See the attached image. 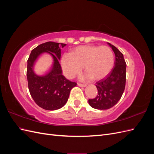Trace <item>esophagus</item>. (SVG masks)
I'll use <instances>...</instances> for the list:
<instances>
[{
  "mask_svg": "<svg viewBox=\"0 0 154 154\" xmlns=\"http://www.w3.org/2000/svg\"><path fill=\"white\" fill-rule=\"evenodd\" d=\"M78 85L79 87H85L87 86V85H84V84H82V83H78Z\"/></svg>",
  "mask_w": 154,
  "mask_h": 154,
  "instance_id": "34e87169",
  "label": "esophagus"
}]
</instances>
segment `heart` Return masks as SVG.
I'll return each mask as SVG.
<instances>
[{"instance_id":"b5f03b06","label":"heart","mask_w":154,"mask_h":154,"mask_svg":"<svg viewBox=\"0 0 154 154\" xmlns=\"http://www.w3.org/2000/svg\"><path fill=\"white\" fill-rule=\"evenodd\" d=\"M114 65V55L107 46L85 45L74 48L61 58L64 75L72 78L80 74L84 67L85 78L99 80L111 72Z\"/></svg>"}]
</instances>
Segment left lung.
<instances>
[{
    "label": "left lung",
    "mask_w": 154,
    "mask_h": 154,
    "mask_svg": "<svg viewBox=\"0 0 154 154\" xmlns=\"http://www.w3.org/2000/svg\"><path fill=\"white\" fill-rule=\"evenodd\" d=\"M107 44L115 54L114 67L105 78L96 83L97 96L88 100L90 106L98 110H106L114 106L122 97L125 87L127 65L123 54L114 45Z\"/></svg>",
    "instance_id": "left-lung-1"
}]
</instances>
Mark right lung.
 Returning <instances> with one entry per match:
<instances>
[{
	"mask_svg": "<svg viewBox=\"0 0 154 154\" xmlns=\"http://www.w3.org/2000/svg\"><path fill=\"white\" fill-rule=\"evenodd\" d=\"M66 45L53 42L42 44L31 51L27 60V78L29 92L35 103L45 110H55L63 107L67 103L71 90L77 85L62 75L59 61L61 48ZM44 53L52 57L53 63L47 72L39 75L34 72V65Z\"/></svg>",
	"mask_w": 154,
	"mask_h": 154,
	"instance_id": "right-lung-1",
	"label": "right lung"
}]
</instances>
